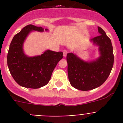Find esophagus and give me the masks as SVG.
<instances>
[{
    "label": "esophagus",
    "instance_id": "1",
    "mask_svg": "<svg viewBox=\"0 0 123 123\" xmlns=\"http://www.w3.org/2000/svg\"><path fill=\"white\" fill-rule=\"evenodd\" d=\"M67 53H68V51H67V50H63V56H67Z\"/></svg>",
    "mask_w": 123,
    "mask_h": 123
}]
</instances>
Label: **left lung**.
I'll list each match as a JSON object with an SVG mask.
<instances>
[{"label":"left lung","mask_w":123,"mask_h":123,"mask_svg":"<svg viewBox=\"0 0 123 123\" xmlns=\"http://www.w3.org/2000/svg\"><path fill=\"white\" fill-rule=\"evenodd\" d=\"M99 36L92 40L99 46L100 56L92 62H85L72 53H68V79L71 85L81 91H89L100 86L109 76L114 62L113 46L105 31L98 27Z\"/></svg>","instance_id":"8db88e82"}]
</instances>
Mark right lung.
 Instances as JSON below:
<instances>
[{
	"label": "right lung",
	"mask_w": 123,
	"mask_h": 123,
	"mask_svg": "<svg viewBox=\"0 0 123 123\" xmlns=\"http://www.w3.org/2000/svg\"><path fill=\"white\" fill-rule=\"evenodd\" d=\"M32 30L43 31L44 28L28 25L14 36L7 54V65L14 80L19 86L38 89L49 82L54 68L63 58V52L48 50L39 56L28 57L25 55L23 44Z\"/></svg>",
	"instance_id": "right-lung-1"
}]
</instances>
